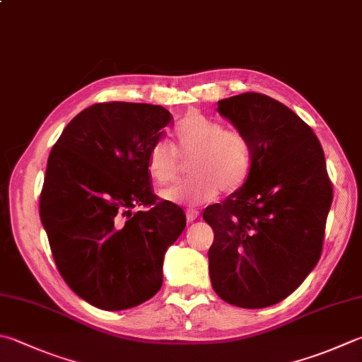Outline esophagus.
Here are the masks:
<instances>
[{
    "mask_svg": "<svg viewBox=\"0 0 362 362\" xmlns=\"http://www.w3.org/2000/svg\"><path fill=\"white\" fill-rule=\"evenodd\" d=\"M186 217H187L189 222H194V221L197 219V217H199V211L187 209V211H186Z\"/></svg>",
    "mask_w": 362,
    "mask_h": 362,
    "instance_id": "obj_1",
    "label": "esophagus"
}]
</instances>
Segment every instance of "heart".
<instances>
[{
    "label": "heart",
    "mask_w": 362,
    "mask_h": 362,
    "mask_svg": "<svg viewBox=\"0 0 362 362\" xmlns=\"http://www.w3.org/2000/svg\"><path fill=\"white\" fill-rule=\"evenodd\" d=\"M189 159L187 181L160 192L163 200L176 203H206L223 194H233L247 182L254 149L240 129L225 127L221 121L200 112H190L173 132L172 145L158 141L149 149L146 172L158 186L178 178L180 159Z\"/></svg>",
    "instance_id": "obj_1"
}]
</instances>
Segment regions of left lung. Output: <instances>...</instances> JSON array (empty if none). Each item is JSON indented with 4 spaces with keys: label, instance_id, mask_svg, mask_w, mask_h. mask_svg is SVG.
Wrapping results in <instances>:
<instances>
[{
    "label": "left lung",
    "instance_id": "8db88e82",
    "mask_svg": "<svg viewBox=\"0 0 362 362\" xmlns=\"http://www.w3.org/2000/svg\"><path fill=\"white\" fill-rule=\"evenodd\" d=\"M219 113L252 141L247 182L204 209L214 230L209 276L225 303L268 308L291 295L323 250L332 184L309 124L260 93L219 100Z\"/></svg>",
    "mask_w": 362,
    "mask_h": 362
}]
</instances>
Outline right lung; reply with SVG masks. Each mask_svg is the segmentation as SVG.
<instances>
[{"mask_svg":"<svg viewBox=\"0 0 362 362\" xmlns=\"http://www.w3.org/2000/svg\"><path fill=\"white\" fill-rule=\"evenodd\" d=\"M172 121L160 105L99 102L52 148L40 221L61 277L94 308L131 309L162 287L163 255L186 214L154 194L146 160Z\"/></svg>","mask_w":362,"mask_h":362,"instance_id":"obj_1","label":"right lung"}]
</instances>
